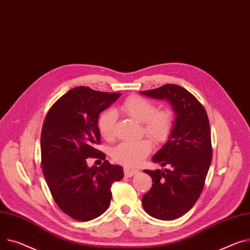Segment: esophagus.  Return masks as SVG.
<instances>
[{"instance_id": "obj_1", "label": "esophagus", "mask_w": 250, "mask_h": 250, "mask_svg": "<svg viewBox=\"0 0 250 250\" xmlns=\"http://www.w3.org/2000/svg\"><path fill=\"white\" fill-rule=\"evenodd\" d=\"M124 171H125V176L126 178H130V177L136 175L139 172L138 170H132V169H129V168H126V167H125Z\"/></svg>"}]
</instances>
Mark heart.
<instances>
[{
    "mask_svg": "<svg viewBox=\"0 0 250 250\" xmlns=\"http://www.w3.org/2000/svg\"><path fill=\"white\" fill-rule=\"evenodd\" d=\"M120 109L142 124L145 134L156 143H163L170 137L174 126V114L170 109L157 110V106L148 99L132 95L120 105ZM116 113L105 109L98 116L97 126L101 135L105 139L113 137ZM153 148L149 140L125 141L112 149V158L125 167L135 168L151 153Z\"/></svg>",
    "mask_w": 250,
    "mask_h": 250,
    "instance_id": "heart-1",
    "label": "heart"
}]
</instances>
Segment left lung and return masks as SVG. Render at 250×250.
<instances>
[{
  "mask_svg": "<svg viewBox=\"0 0 250 250\" xmlns=\"http://www.w3.org/2000/svg\"><path fill=\"white\" fill-rule=\"evenodd\" d=\"M141 93L168 101L176 114L169 140L152 159L163 167L170 166L171 170H145L154 184L143 196V207L148 215L174 220L194 206L204 188L212 161L208 115L192 93L176 84Z\"/></svg>",
  "mask_w": 250,
  "mask_h": 250,
  "instance_id": "1",
  "label": "left lung"
}]
</instances>
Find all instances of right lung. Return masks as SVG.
Segmentation results:
<instances>
[{
	"label": "right lung",
	"mask_w": 250,
	"mask_h": 250,
	"mask_svg": "<svg viewBox=\"0 0 250 250\" xmlns=\"http://www.w3.org/2000/svg\"><path fill=\"white\" fill-rule=\"evenodd\" d=\"M121 93L78 86L62 95L49 109L41 132V168L58 207L71 218L89 221L101 216L111 200L112 183L124 177L98 151L99 113ZM87 157L104 159L101 167L87 166Z\"/></svg>",
	"instance_id": "right-lung-1"
}]
</instances>
